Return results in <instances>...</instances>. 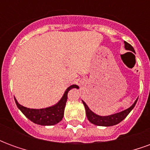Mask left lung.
Listing matches in <instances>:
<instances>
[{
	"mask_svg": "<svg viewBox=\"0 0 150 150\" xmlns=\"http://www.w3.org/2000/svg\"><path fill=\"white\" fill-rule=\"evenodd\" d=\"M125 47L126 50H131L132 52H134V49L129 43L125 42ZM137 100L135 101V103L132 104L131 107L126 109V110L120 112L119 113H116V114H113L111 116H98L96 114H95L93 112H91L89 108L88 107V105L86 104L84 101H83V104L84 105L85 109H86V115L88 117V120L92 124H94L96 125L99 126H112L116 125L117 124H119L120 122H121L125 118L126 116L129 115V113L132 111V109L135 106L136 103H137Z\"/></svg>",
	"mask_w": 150,
	"mask_h": 150,
	"instance_id": "1",
	"label": "left lung"
}]
</instances>
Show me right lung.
I'll return each instance as SVG.
<instances>
[{
    "label": "right lung",
    "mask_w": 150,
    "mask_h": 150,
    "mask_svg": "<svg viewBox=\"0 0 150 150\" xmlns=\"http://www.w3.org/2000/svg\"><path fill=\"white\" fill-rule=\"evenodd\" d=\"M73 88H77V86L76 85L70 86L66 90L61 100L58 104H55L54 106L43 108V109H32V108L23 107L21 104H18L15 98L14 100L18 108L32 122L40 125H54L62 120L64 114L66 103L67 100V93Z\"/></svg>",
    "instance_id": "obj_1"
}]
</instances>
